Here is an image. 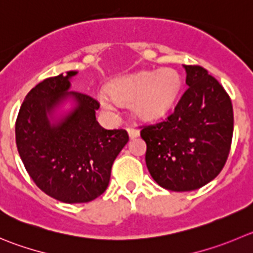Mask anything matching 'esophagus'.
<instances>
[{
    "instance_id": "esophagus-1",
    "label": "esophagus",
    "mask_w": 253,
    "mask_h": 253,
    "mask_svg": "<svg viewBox=\"0 0 253 253\" xmlns=\"http://www.w3.org/2000/svg\"><path fill=\"white\" fill-rule=\"evenodd\" d=\"M126 130H128L129 138H130V139L138 138L139 134H140V131H139L138 129H135V128H128V129H126Z\"/></svg>"
}]
</instances>
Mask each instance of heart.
Returning <instances> with one entry per match:
<instances>
[{
    "mask_svg": "<svg viewBox=\"0 0 253 253\" xmlns=\"http://www.w3.org/2000/svg\"><path fill=\"white\" fill-rule=\"evenodd\" d=\"M180 85L181 81L174 69L143 71L112 81L108 84L110 95L100 93L98 99L108 110H114L117 103H131V109L136 117L155 119L171 108Z\"/></svg>",
    "mask_w": 253,
    "mask_h": 253,
    "instance_id": "heart-1",
    "label": "heart"
}]
</instances>
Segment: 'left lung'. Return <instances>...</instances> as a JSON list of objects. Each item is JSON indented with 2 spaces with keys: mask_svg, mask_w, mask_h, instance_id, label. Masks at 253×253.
Listing matches in <instances>:
<instances>
[{
  "mask_svg": "<svg viewBox=\"0 0 253 253\" xmlns=\"http://www.w3.org/2000/svg\"><path fill=\"white\" fill-rule=\"evenodd\" d=\"M189 88L175 110L140 131L151 177L167 190L192 191L212 181L227 160L233 133L230 97L200 66H184Z\"/></svg>",
  "mask_w": 253,
  "mask_h": 253,
  "instance_id": "obj_1",
  "label": "left lung"
}]
</instances>
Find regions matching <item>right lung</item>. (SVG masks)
Returning <instances> with one entry per match:
<instances>
[{
	"mask_svg": "<svg viewBox=\"0 0 253 253\" xmlns=\"http://www.w3.org/2000/svg\"><path fill=\"white\" fill-rule=\"evenodd\" d=\"M78 73L44 79L26 95L16 120V144L26 170L48 196L67 204L89 203L107 190L113 163L128 143L124 129L108 130L95 119L99 103L69 92ZM68 101L74 107L58 115Z\"/></svg>",
	"mask_w": 253,
	"mask_h": 253,
	"instance_id": "1",
	"label": "right lung"
}]
</instances>
